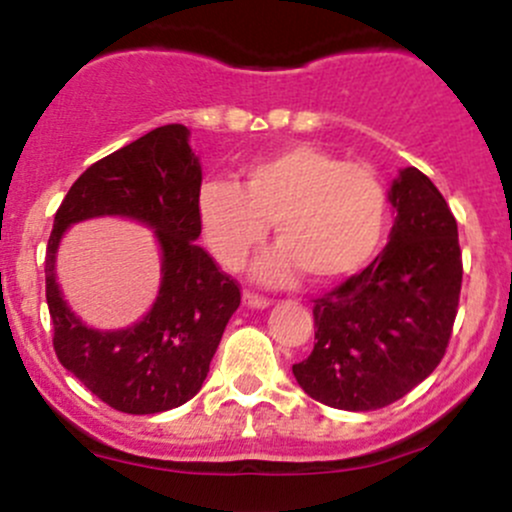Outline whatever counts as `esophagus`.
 Masks as SVG:
<instances>
[{"label": "esophagus", "instance_id": "1", "mask_svg": "<svg viewBox=\"0 0 512 512\" xmlns=\"http://www.w3.org/2000/svg\"><path fill=\"white\" fill-rule=\"evenodd\" d=\"M242 301H245V304L250 306V309H267V306L272 304L270 299L262 297V294L250 292V289H245V294H242Z\"/></svg>", "mask_w": 512, "mask_h": 512}]
</instances>
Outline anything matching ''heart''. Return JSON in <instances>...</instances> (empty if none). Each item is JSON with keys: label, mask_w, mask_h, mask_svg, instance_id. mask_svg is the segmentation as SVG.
I'll return each mask as SVG.
<instances>
[{"label": "heart", "mask_w": 512, "mask_h": 512, "mask_svg": "<svg viewBox=\"0 0 512 512\" xmlns=\"http://www.w3.org/2000/svg\"><path fill=\"white\" fill-rule=\"evenodd\" d=\"M198 218L215 260L240 270L267 240L282 245L260 262L262 279L299 270L333 282L363 270L387 228V188L373 166L343 161L311 144H292L242 169L240 186L211 179L198 191Z\"/></svg>", "instance_id": "b5f03b06"}]
</instances>
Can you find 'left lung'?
<instances>
[{
	"instance_id": "1",
	"label": "left lung",
	"mask_w": 512,
	"mask_h": 512,
	"mask_svg": "<svg viewBox=\"0 0 512 512\" xmlns=\"http://www.w3.org/2000/svg\"><path fill=\"white\" fill-rule=\"evenodd\" d=\"M390 203V242L314 299V351L292 365L301 390L336 410H380L405 397L441 363L459 311V230L439 188L410 166Z\"/></svg>"
}]
</instances>
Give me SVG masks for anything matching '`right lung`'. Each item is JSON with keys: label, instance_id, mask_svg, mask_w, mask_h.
I'll list each match as a JSON object with an SVG mask.
<instances>
[{"label": "right lung", "instance_id": "1", "mask_svg": "<svg viewBox=\"0 0 512 512\" xmlns=\"http://www.w3.org/2000/svg\"><path fill=\"white\" fill-rule=\"evenodd\" d=\"M201 164L184 125H164L107 154L78 176L53 218L46 247V304L53 351L112 410L157 414L201 390L240 284L196 245ZM127 214L149 224L162 245V287L153 311L120 332H95L75 317L55 284V250L68 224Z\"/></svg>", "mask_w": 512, "mask_h": 512}]
</instances>
